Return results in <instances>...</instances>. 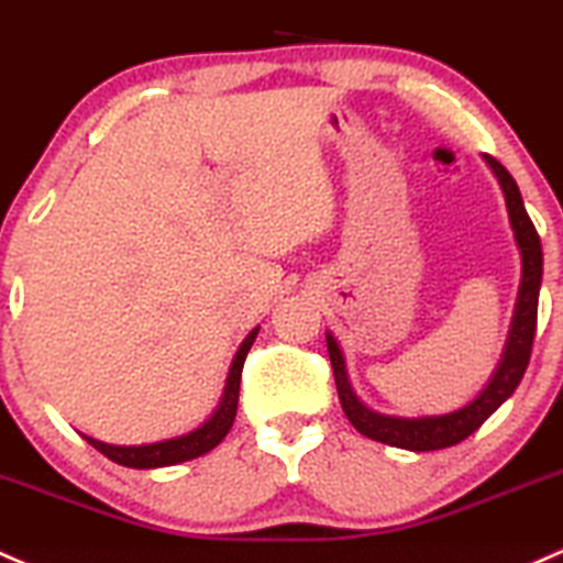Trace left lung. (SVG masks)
I'll return each mask as SVG.
<instances>
[{"mask_svg": "<svg viewBox=\"0 0 563 563\" xmlns=\"http://www.w3.org/2000/svg\"><path fill=\"white\" fill-rule=\"evenodd\" d=\"M485 164L490 167L496 180H499L501 194L507 202V216H510L512 234H516V245L520 251V288L516 299V312H512L510 334H507L505 351H501L499 364H496L494 375L485 383V388L472 401H466L459 410L445 412V416H421V418H401L386 416L372 407H366L358 399L356 390L347 377L345 356H342L340 345H336L334 334L327 331V345L331 369H334L336 394H340V405L345 410L347 421L356 426L369 440L383 442V445L401 448V451H442V448L459 445L461 440L477 431L481 426L505 405L518 388L520 377H523L526 366L531 358V345H534L537 331V301H540L542 286V245L540 234H537L534 223H531L529 212H526L523 199H520L518 183L512 175L496 162L494 156L485 153Z\"/></svg>", "mask_w": 563, "mask_h": 563, "instance_id": "left-lung-1", "label": "left lung"}]
</instances>
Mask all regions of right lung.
I'll list each match as a JSON object with an SVG mask.
<instances>
[{"instance_id":"right-lung-1","label":"right lung","mask_w":563,"mask_h":563,"mask_svg":"<svg viewBox=\"0 0 563 563\" xmlns=\"http://www.w3.org/2000/svg\"><path fill=\"white\" fill-rule=\"evenodd\" d=\"M258 327L242 340V345L236 347L232 366H229L227 386H223V396L218 401V407L212 410V416L207 418L202 426L191 429L188 434L169 437L162 442H145V445H110V442L93 440L86 437L88 445L97 448L99 453L108 455L115 464L129 466V470H158V466H175L183 461L199 459V455L210 453L212 448L221 445L223 437L232 429L234 416H236V401H240V377H242V364H245L247 351H251L253 340H256Z\"/></svg>"}]
</instances>
